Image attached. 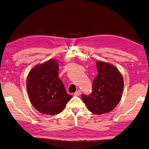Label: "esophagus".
Listing matches in <instances>:
<instances>
[{
	"instance_id": "34e87169",
	"label": "esophagus",
	"mask_w": 149,
	"mask_h": 149,
	"mask_svg": "<svg viewBox=\"0 0 149 149\" xmlns=\"http://www.w3.org/2000/svg\"><path fill=\"white\" fill-rule=\"evenodd\" d=\"M81 91L80 90H78V91H77L76 92H75V94H74V95L75 96H79L81 95Z\"/></svg>"
}]
</instances>
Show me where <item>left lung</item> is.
Returning <instances> with one entry per match:
<instances>
[{"instance_id":"obj_1","label":"left lung","mask_w":149,"mask_h":149,"mask_svg":"<svg viewBox=\"0 0 149 149\" xmlns=\"http://www.w3.org/2000/svg\"><path fill=\"white\" fill-rule=\"evenodd\" d=\"M98 74L94 78L91 95L81 98L91 113L102 115L111 111L122 98L124 80L121 73L111 64L96 61Z\"/></svg>"}]
</instances>
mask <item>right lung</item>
Here are the masks:
<instances>
[{
	"mask_svg": "<svg viewBox=\"0 0 149 149\" xmlns=\"http://www.w3.org/2000/svg\"><path fill=\"white\" fill-rule=\"evenodd\" d=\"M26 89L34 107L45 115L61 113L72 98L58 79V60L55 58L32 68L26 79Z\"/></svg>",
	"mask_w": 149,
	"mask_h": 149,
	"instance_id": "add662e5",
	"label": "right lung"
}]
</instances>
